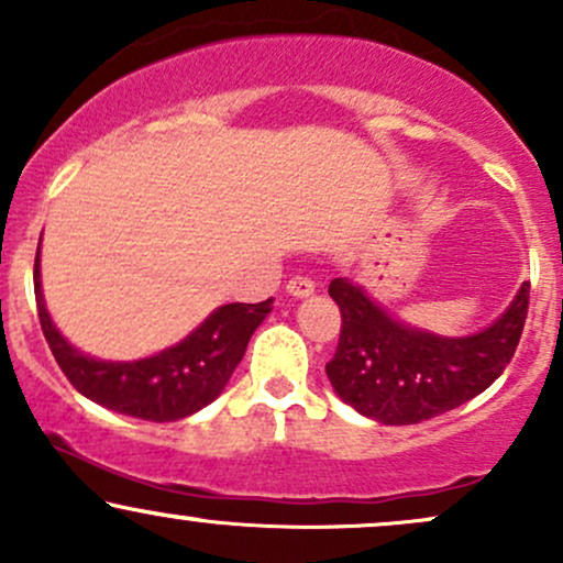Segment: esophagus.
Wrapping results in <instances>:
<instances>
[{
  "instance_id": "1",
  "label": "esophagus",
  "mask_w": 563,
  "mask_h": 563,
  "mask_svg": "<svg viewBox=\"0 0 563 563\" xmlns=\"http://www.w3.org/2000/svg\"><path fill=\"white\" fill-rule=\"evenodd\" d=\"M288 296H294V299H309V296L314 294V283L309 280V277H290L288 280Z\"/></svg>"
}]
</instances>
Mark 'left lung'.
Instances as JSON below:
<instances>
[{
	"instance_id": "8db88e82",
	"label": "left lung",
	"mask_w": 563,
	"mask_h": 563,
	"mask_svg": "<svg viewBox=\"0 0 563 563\" xmlns=\"http://www.w3.org/2000/svg\"><path fill=\"white\" fill-rule=\"evenodd\" d=\"M341 309V339L325 365L341 402L384 426H410L455 410L487 389L510 363L527 320L529 283L506 312L466 335H439L399 320L360 283L328 286Z\"/></svg>"
}]
</instances>
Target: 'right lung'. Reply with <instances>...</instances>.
<instances>
[{
    "mask_svg": "<svg viewBox=\"0 0 563 563\" xmlns=\"http://www.w3.org/2000/svg\"><path fill=\"white\" fill-rule=\"evenodd\" d=\"M38 254L42 245L36 249L34 262L38 322L60 371L87 399L142 421H179L214 402L241 365L251 335L273 312V299L262 303H222L179 344L161 349L151 357L100 360L81 352L57 331L44 303Z\"/></svg>",
    "mask_w": 563,
    "mask_h": 563,
    "instance_id": "1",
    "label": "right lung"
}]
</instances>
